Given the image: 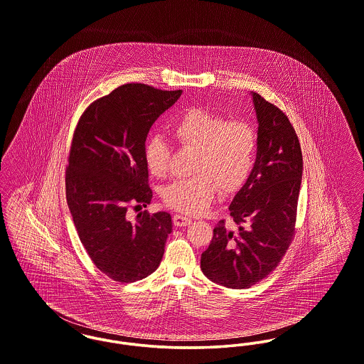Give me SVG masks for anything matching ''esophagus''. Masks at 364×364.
I'll use <instances>...</instances> for the list:
<instances>
[{"label": "esophagus", "mask_w": 364, "mask_h": 364, "mask_svg": "<svg viewBox=\"0 0 364 364\" xmlns=\"http://www.w3.org/2000/svg\"><path fill=\"white\" fill-rule=\"evenodd\" d=\"M173 222H174L175 227H186L191 223V219L188 216H183V215H174Z\"/></svg>", "instance_id": "1"}]
</instances>
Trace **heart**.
I'll return each mask as SVG.
<instances>
[{
    "label": "heart",
    "mask_w": 364,
    "mask_h": 364,
    "mask_svg": "<svg viewBox=\"0 0 364 364\" xmlns=\"http://www.w3.org/2000/svg\"><path fill=\"white\" fill-rule=\"evenodd\" d=\"M171 136L183 148L196 149L190 178L168 183L164 204L181 213L198 215L210 204L216 189L232 194L245 186L253 173L258 139L245 121H228L203 109L185 111L171 127ZM144 160L149 174L161 178L168 171L170 148L161 137L148 139Z\"/></svg>",
    "instance_id": "1"
}]
</instances>
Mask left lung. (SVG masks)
<instances>
[{
	"label": "left lung",
	"instance_id": "1",
	"mask_svg": "<svg viewBox=\"0 0 364 364\" xmlns=\"http://www.w3.org/2000/svg\"><path fill=\"white\" fill-rule=\"evenodd\" d=\"M258 146L253 173L230 205L235 230L224 220L201 254L206 277L227 288H250L273 272L295 235L303 159L295 129L283 111L255 92Z\"/></svg>",
	"mask_w": 364,
	"mask_h": 364
}]
</instances>
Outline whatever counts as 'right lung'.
<instances>
[{"label": "right lung", "mask_w": 364, "mask_h": 364, "mask_svg": "<svg viewBox=\"0 0 364 364\" xmlns=\"http://www.w3.org/2000/svg\"><path fill=\"white\" fill-rule=\"evenodd\" d=\"M182 91L130 82L91 103L80 117L66 167V200L80 240L96 268L114 282L154 273L173 231L167 212L132 222L130 205L152 200L144 146L154 122Z\"/></svg>", "instance_id": "add662e5"}]
</instances>
